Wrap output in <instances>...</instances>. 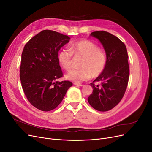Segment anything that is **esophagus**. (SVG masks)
Masks as SVG:
<instances>
[{
  "mask_svg": "<svg viewBox=\"0 0 152 152\" xmlns=\"http://www.w3.org/2000/svg\"><path fill=\"white\" fill-rule=\"evenodd\" d=\"M73 84H74L75 86H80V87L84 86V84H81V83H77V82H74V83H73Z\"/></svg>",
  "mask_w": 152,
  "mask_h": 152,
  "instance_id": "1",
  "label": "esophagus"
}]
</instances>
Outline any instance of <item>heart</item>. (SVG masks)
I'll use <instances>...</instances> for the list:
<instances>
[{"mask_svg": "<svg viewBox=\"0 0 152 152\" xmlns=\"http://www.w3.org/2000/svg\"><path fill=\"white\" fill-rule=\"evenodd\" d=\"M82 58L79 70H73L65 75L66 79L80 82L99 77L104 72L107 64L106 53L100 50L89 40H82L70 45V50L62 49L58 55V61L65 70H71L73 65V58Z\"/></svg>", "mask_w": 152, "mask_h": 152, "instance_id": "obj_1", "label": "heart"}]
</instances>
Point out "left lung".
Masks as SVG:
<instances>
[{"label": "left lung", "instance_id": "left-lung-1", "mask_svg": "<svg viewBox=\"0 0 152 152\" xmlns=\"http://www.w3.org/2000/svg\"><path fill=\"white\" fill-rule=\"evenodd\" d=\"M91 36L102 44L107 64L104 72L90 84L93 91L87 100L95 110L107 112L119 103L127 89L129 77L127 49L118 37L106 31H93ZM95 81L100 84L96 85Z\"/></svg>", "mask_w": 152, "mask_h": 152}]
</instances>
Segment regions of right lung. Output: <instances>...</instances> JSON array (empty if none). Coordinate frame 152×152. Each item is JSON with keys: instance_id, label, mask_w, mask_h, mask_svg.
Instances as JSON below:
<instances>
[{"instance_id": "add662e5", "label": "right lung", "mask_w": 152, "mask_h": 152, "mask_svg": "<svg viewBox=\"0 0 152 152\" xmlns=\"http://www.w3.org/2000/svg\"><path fill=\"white\" fill-rule=\"evenodd\" d=\"M70 38L45 30L27 42L21 54L20 78L28 102L41 111L49 112L61 103L72 86L68 80L56 81L63 76L58 55Z\"/></svg>"}]
</instances>
